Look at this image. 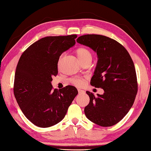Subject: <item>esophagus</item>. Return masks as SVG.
<instances>
[{
	"label": "esophagus",
	"instance_id": "obj_1",
	"mask_svg": "<svg viewBox=\"0 0 151 151\" xmlns=\"http://www.w3.org/2000/svg\"><path fill=\"white\" fill-rule=\"evenodd\" d=\"M78 92L79 94H83V93H85V91L81 90V89H78Z\"/></svg>",
	"mask_w": 151,
	"mask_h": 151
}]
</instances>
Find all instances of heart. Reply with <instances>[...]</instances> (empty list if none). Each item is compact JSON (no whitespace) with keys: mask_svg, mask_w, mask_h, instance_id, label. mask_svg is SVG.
<instances>
[{"mask_svg":"<svg viewBox=\"0 0 151 151\" xmlns=\"http://www.w3.org/2000/svg\"><path fill=\"white\" fill-rule=\"evenodd\" d=\"M76 53L79 58V59L82 62V63L87 60H92L93 55L90 50L86 48H79L76 50ZM70 83L75 85L76 87H81L85 84V79L83 78H71Z\"/></svg>","mask_w":151,"mask_h":151,"instance_id":"heart-1","label":"heart"}]
</instances>
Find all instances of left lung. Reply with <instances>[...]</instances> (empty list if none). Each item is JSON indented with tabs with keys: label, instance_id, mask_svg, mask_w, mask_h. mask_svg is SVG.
Segmentation results:
<instances>
[{
	"label": "left lung",
	"instance_id": "obj_1",
	"mask_svg": "<svg viewBox=\"0 0 151 151\" xmlns=\"http://www.w3.org/2000/svg\"><path fill=\"white\" fill-rule=\"evenodd\" d=\"M76 42L96 52L98 61L91 85L103 88L97 96L86 91L90 102L85 108L87 119L101 127H111L124 118L138 91L134 65L126 48L115 40L99 35H85Z\"/></svg>",
	"mask_w": 151,
	"mask_h": 151
}]
</instances>
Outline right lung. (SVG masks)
<instances>
[{"instance_id": "1", "label": "right lung", "mask_w": 151, "mask_h": 151, "mask_svg": "<svg viewBox=\"0 0 151 151\" xmlns=\"http://www.w3.org/2000/svg\"><path fill=\"white\" fill-rule=\"evenodd\" d=\"M76 35L47 37L22 53L14 75V94L24 116L37 127L47 128L60 122L77 95L75 86L53 88L60 56L75 45Z\"/></svg>"}]
</instances>
